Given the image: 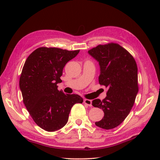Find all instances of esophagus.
I'll return each instance as SVG.
<instances>
[{
    "instance_id": "obj_1",
    "label": "esophagus",
    "mask_w": 160,
    "mask_h": 160,
    "mask_svg": "<svg viewBox=\"0 0 160 160\" xmlns=\"http://www.w3.org/2000/svg\"><path fill=\"white\" fill-rule=\"evenodd\" d=\"M84 103L88 105V106L89 107H91L92 106V101H91V100H89V99H84Z\"/></svg>"
}]
</instances>
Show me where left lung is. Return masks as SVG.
<instances>
[{
	"mask_svg": "<svg viewBox=\"0 0 160 160\" xmlns=\"http://www.w3.org/2000/svg\"><path fill=\"white\" fill-rule=\"evenodd\" d=\"M99 62L101 85L108 88L107 97L92 101L94 107L104 111V118L96 122L97 127L112 129L128 116L138 93V67L134 58L118 43L99 45L89 50Z\"/></svg>",
	"mask_w": 160,
	"mask_h": 160,
	"instance_id": "obj_1",
	"label": "left lung"
}]
</instances>
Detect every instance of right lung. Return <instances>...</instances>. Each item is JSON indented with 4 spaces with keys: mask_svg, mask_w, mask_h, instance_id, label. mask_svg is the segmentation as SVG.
<instances>
[{
    "mask_svg": "<svg viewBox=\"0 0 160 160\" xmlns=\"http://www.w3.org/2000/svg\"><path fill=\"white\" fill-rule=\"evenodd\" d=\"M79 52L42 47L24 64L19 80L23 103L35 123L47 131L62 128L73 105L82 103L79 95L64 94L57 86L62 82L64 67Z\"/></svg>",
    "mask_w": 160,
    "mask_h": 160,
    "instance_id": "add662e5",
    "label": "right lung"
}]
</instances>
